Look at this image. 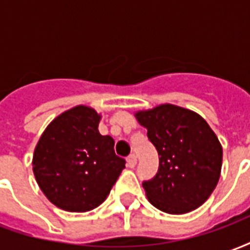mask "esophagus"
<instances>
[{"label": "esophagus", "instance_id": "esophagus-1", "mask_svg": "<svg viewBox=\"0 0 250 250\" xmlns=\"http://www.w3.org/2000/svg\"><path fill=\"white\" fill-rule=\"evenodd\" d=\"M135 165H136V157L134 155V154H131L130 157L127 158V166L131 168H134L135 167Z\"/></svg>", "mask_w": 250, "mask_h": 250}]
</instances>
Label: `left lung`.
<instances>
[{
    "mask_svg": "<svg viewBox=\"0 0 250 250\" xmlns=\"http://www.w3.org/2000/svg\"><path fill=\"white\" fill-rule=\"evenodd\" d=\"M135 116L159 155L155 177L143 181L148 201L168 214L199 208L218 184L222 166V147L206 120L173 104Z\"/></svg>",
    "mask_w": 250,
    "mask_h": 250,
    "instance_id": "left-lung-1",
    "label": "left lung"
}]
</instances>
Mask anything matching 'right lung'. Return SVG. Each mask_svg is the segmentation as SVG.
Here are the masks:
<instances>
[{"label": "right lung", "mask_w": 250, "mask_h": 250, "mask_svg": "<svg viewBox=\"0 0 250 250\" xmlns=\"http://www.w3.org/2000/svg\"><path fill=\"white\" fill-rule=\"evenodd\" d=\"M100 116L77 105L59 115L42 132L33 154L36 181L52 204L66 211H88L107 198L125 167L114 139L100 135Z\"/></svg>", "instance_id": "1"}]
</instances>
